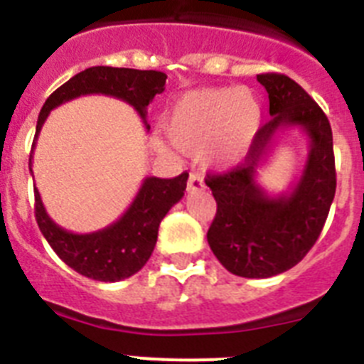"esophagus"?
<instances>
[{
    "label": "esophagus",
    "instance_id": "1",
    "mask_svg": "<svg viewBox=\"0 0 364 364\" xmlns=\"http://www.w3.org/2000/svg\"><path fill=\"white\" fill-rule=\"evenodd\" d=\"M204 188H205V184H204V180H202V176L198 175V173H191V175H189V180H188V193L202 191Z\"/></svg>",
    "mask_w": 364,
    "mask_h": 364
}]
</instances>
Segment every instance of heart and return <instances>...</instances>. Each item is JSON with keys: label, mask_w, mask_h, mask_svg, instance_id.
Wrapping results in <instances>:
<instances>
[{"label": "heart", "mask_w": 364, "mask_h": 364, "mask_svg": "<svg viewBox=\"0 0 364 364\" xmlns=\"http://www.w3.org/2000/svg\"><path fill=\"white\" fill-rule=\"evenodd\" d=\"M262 124L259 100L246 89H197L180 96L164 127L173 144L188 153L204 151L208 162L230 166L247 151Z\"/></svg>", "instance_id": "obj_1"}]
</instances>
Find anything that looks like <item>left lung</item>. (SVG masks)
Listing matches in <instances>:
<instances>
[{"mask_svg":"<svg viewBox=\"0 0 364 364\" xmlns=\"http://www.w3.org/2000/svg\"><path fill=\"white\" fill-rule=\"evenodd\" d=\"M257 80L268 91L272 120L255 134L242 164L205 178L217 200L208 230L211 252L228 272L247 279L273 277L304 259L323 231L337 184L332 127L323 109L284 74H257ZM286 127L307 133L311 153L292 193L272 198L255 176Z\"/></svg>","mask_w":364,"mask_h":364,"instance_id":"left-lung-1","label":"left lung"}]
</instances>
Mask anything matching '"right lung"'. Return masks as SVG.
<instances>
[{"label": "right lung", "instance_id": "right-lung-1", "mask_svg": "<svg viewBox=\"0 0 364 364\" xmlns=\"http://www.w3.org/2000/svg\"><path fill=\"white\" fill-rule=\"evenodd\" d=\"M166 74L160 70H138L124 67H89L58 87L47 98L38 117L36 134L32 142L28 169L32 171V153L43 122L58 105L83 95H107L133 105L146 127L147 105L156 95L164 92ZM188 173L175 178L147 176L136 193L133 204L111 226L95 233H70L47 215L40 191L34 189V213L41 235L56 255L80 275L102 282L127 279L144 268L159 239V226L167 211L184 197Z\"/></svg>", "mask_w": 364, "mask_h": 364}]
</instances>
